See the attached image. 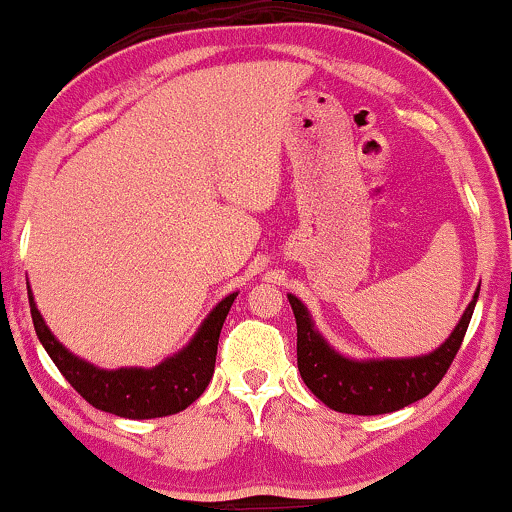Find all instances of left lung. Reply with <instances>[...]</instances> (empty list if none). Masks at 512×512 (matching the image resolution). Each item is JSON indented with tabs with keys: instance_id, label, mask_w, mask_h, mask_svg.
I'll return each instance as SVG.
<instances>
[{
	"instance_id": "left-lung-1",
	"label": "left lung",
	"mask_w": 512,
	"mask_h": 512,
	"mask_svg": "<svg viewBox=\"0 0 512 512\" xmlns=\"http://www.w3.org/2000/svg\"><path fill=\"white\" fill-rule=\"evenodd\" d=\"M479 290L462 314L450 338L438 350L410 359H357L342 357L314 328L306 306L294 294L290 299L297 318V366L304 383L330 410L345 414H386L426 398L458 354Z\"/></svg>"
}]
</instances>
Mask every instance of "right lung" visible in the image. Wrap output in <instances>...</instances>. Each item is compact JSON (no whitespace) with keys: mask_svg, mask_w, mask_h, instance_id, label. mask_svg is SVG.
<instances>
[{"mask_svg":"<svg viewBox=\"0 0 512 512\" xmlns=\"http://www.w3.org/2000/svg\"><path fill=\"white\" fill-rule=\"evenodd\" d=\"M237 297V292L227 294L222 302L210 311L201 323L198 333L189 345L174 357L153 366V369H98L83 362L76 354L50 333L35 309L33 294L28 290L30 316H33L35 333L45 347L57 369L83 400H88L95 410L117 414L126 419H155L186 410L191 402L203 395L215 371V354L227 311Z\"/></svg>","mask_w":512,"mask_h":512,"instance_id":"obj_1","label":"right lung"}]
</instances>
